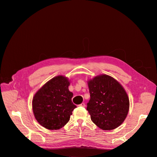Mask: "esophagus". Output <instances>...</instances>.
Here are the masks:
<instances>
[{
    "label": "esophagus",
    "instance_id": "esophagus-1",
    "mask_svg": "<svg viewBox=\"0 0 157 157\" xmlns=\"http://www.w3.org/2000/svg\"><path fill=\"white\" fill-rule=\"evenodd\" d=\"M79 106H81V107H85V103H81V104L79 105Z\"/></svg>",
    "mask_w": 157,
    "mask_h": 157
}]
</instances>
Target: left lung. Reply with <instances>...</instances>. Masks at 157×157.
Returning a JSON list of instances; mask_svg holds the SVG:
<instances>
[{"label": "left lung", "instance_id": "1", "mask_svg": "<svg viewBox=\"0 0 157 157\" xmlns=\"http://www.w3.org/2000/svg\"><path fill=\"white\" fill-rule=\"evenodd\" d=\"M90 99L86 109L92 121L100 128L111 130L125 120L129 99L125 89L116 79L101 74L88 81Z\"/></svg>", "mask_w": 157, "mask_h": 157}]
</instances>
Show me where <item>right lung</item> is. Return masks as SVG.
<instances>
[{
    "mask_svg": "<svg viewBox=\"0 0 157 157\" xmlns=\"http://www.w3.org/2000/svg\"><path fill=\"white\" fill-rule=\"evenodd\" d=\"M67 78L58 76L48 81L33 97L32 109L38 123L49 130H59L69 120L76 108L69 90Z\"/></svg>",
    "mask_w": 157,
    "mask_h": 157,
    "instance_id": "right-lung-1",
    "label": "right lung"
}]
</instances>
